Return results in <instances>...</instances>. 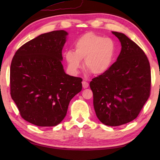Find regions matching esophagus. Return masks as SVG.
Wrapping results in <instances>:
<instances>
[{"label": "esophagus", "instance_id": "esophagus-1", "mask_svg": "<svg viewBox=\"0 0 160 160\" xmlns=\"http://www.w3.org/2000/svg\"><path fill=\"white\" fill-rule=\"evenodd\" d=\"M82 87H83L84 89H86V88L89 87V84H88V82H87L86 81H83V82H82Z\"/></svg>", "mask_w": 160, "mask_h": 160}]
</instances>
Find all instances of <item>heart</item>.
Wrapping results in <instances>:
<instances>
[{
    "mask_svg": "<svg viewBox=\"0 0 160 160\" xmlns=\"http://www.w3.org/2000/svg\"><path fill=\"white\" fill-rule=\"evenodd\" d=\"M74 49L65 53V60L69 69L76 73L82 67L84 59V69L95 76L103 75L109 70L113 64L115 46L113 40L104 38L93 32L80 36L74 43Z\"/></svg>",
    "mask_w": 160,
    "mask_h": 160,
    "instance_id": "b5f03b06",
    "label": "heart"
}]
</instances>
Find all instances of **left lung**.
Instances as JSON below:
<instances>
[{"label": "left lung", "mask_w": 160, "mask_h": 160, "mask_svg": "<svg viewBox=\"0 0 160 160\" xmlns=\"http://www.w3.org/2000/svg\"><path fill=\"white\" fill-rule=\"evenodd\" d=\"M122 49L116 62L107 73L90 82L93 107L99 120L117 127L138 117L150 95V64L136 43L120 32H111Z\"/></svg>", "instance_id": "obj_1"}]
</instances>
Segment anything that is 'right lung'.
I'll return each instance as SVG.
<instances>
[{
    "label": "right lung",
    "mask_w": 160,
    "mask_h": 160,
    "mask_svg": "<svg viewBox=\"0 0 160 160\" xmlns=\"http://www.w3.org/2000/svg\"><path fill=\"white\" fill-rule=\"evenodd\" d=\"M67 35L64 30L42 33L20 47L12 61V98L24 120L38 127L60 124L82 90V78L67 74L62 64Z\"/></svg>",
    "instance_id": "right-lung-1"
}]
</instances>
